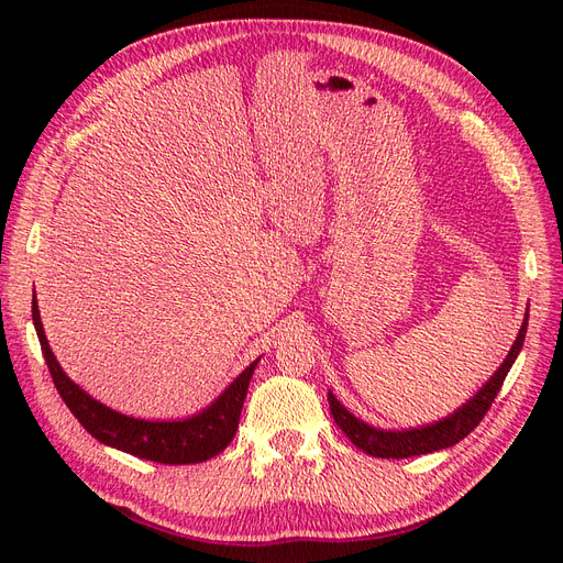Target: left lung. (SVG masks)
I'll use <instances>...</instances> for the list:
<instances>
[{
    "label": "left lung",
    "mask_w": 563,
    "mask_h": 563,
    "mask_svg": "<svg viewBox=\"0 0 563 563\" xmlns=\"http://www.w3.org/2000/svg\"><path fill=\"white\" fill-rule=\"evenodd\" d=\"M526 327H528V312H526V319L521 323L515 345L505 356L500 368L493 373L488 383L479 391H476V395L467 404L460 406L457 411H453L444 420L432 422V424H422V428H413V430L371 428L368 422L352 416L347 408L335 399L333 391H329V406H331L333 420L338 428L350 437V441L356 449H362L364 453H368L373 457H411V455H424L432 451L449 449V446L457 444L460 439H465L476 428V424L482 422L490 404L496 401L498 391L505 383V376L509 373V368H512L517 354L521 352Z\"/></svg>",
    "instance_id": "8db88e82"
}]
</instances>
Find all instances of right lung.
<instances>
[{
    "label": "right lung",
    "instance_id": "1",
    "mask_svg": "<svg viewBox=\"0 0 563 563\" xmlns=\"http://www.w3.org/2000/svg\"><path fill=\"white\" fill-rule=\"evenodd\" d=\"M32 321H35L42 354L58 395L63 397L65 406L70 408L73 416L84 424V430L96 437L100 444L131 453L135 457L152 460V463L195 465L228 449L232 437L236 434L249 383L261 360L246 366L234 378V383L225 387L223 395L197 416L185 420H143L112 411V408L96 401L77 383L65 376V371L48 347L35 296H32Z\"/></svg>",
    "mask_w": 563,
    "mask_h": 563
}]
</instances>
